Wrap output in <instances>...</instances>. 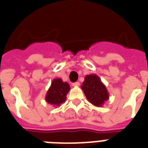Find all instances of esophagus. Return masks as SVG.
<instances>
[{"mask_svg": "<svg viewBox=\"0 0 148 148\" xmlns=\"http://www.w3.org/2000/svg\"><path fill=\"white\" fill-rule=\"evenodd\" d=\"M79 85H80V83H79V82H77H77H75V83L72 84V86H73V87H78Z\"/></svg>", "mask_w": 148, "mask_h": 148, "instance_id": "34e87169", "label": "esophagus"}]
</instances>
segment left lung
<instances>
[{
    "instance_id": "obj_1",
    "label": "left lung",
    "mask_w": 148,
    "mask_h": 148,
    "mask_svg": "<svg viewBox=\"0 0 148 148\" xmlns=\"http://www.w3.org/2000/svg\"><path fill=\"white\" fill-rule=\"evenodd\" d=\"M81 88L88 101L95 107L101 108L109 99L108 89L97 74L86 75Z\"/></svg>"
}]
</instances>
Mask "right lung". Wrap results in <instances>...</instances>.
I'll return each instance as SVG.
<instances>
[{
    "label": "right lung",
    "mask_w": 148,
    "mask_h": 148,
    "mask_svg": "<svg viewBox=\"0 0 148 148\" xmlns=\"http://www.w3.org/2000/svg\"><path fill=\"white\" fill-rule=\"evenodd\" d=\"M70 90L71 88L67 82H64L60 78L53 79L51 87L47 91L45 101L55 108L60 107V104L66 101V96Z\"/></svg>",
    "instance_id": "add662e5"
}]
</instances>
